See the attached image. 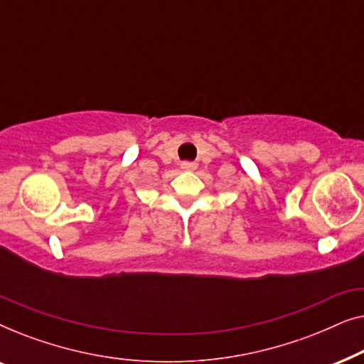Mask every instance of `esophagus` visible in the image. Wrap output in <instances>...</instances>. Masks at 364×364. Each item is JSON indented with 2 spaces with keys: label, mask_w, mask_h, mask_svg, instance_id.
I'll list each match as a JSON object with an SVG mask.
<instances>
[{
  "label": "esophagus",
  "mask_w": 364,
  "mask_h": 364,
  "mask_svg": "<svg viewBox=\"0 0 364 364\" xmlns=\"http://www.w3.org/2000/svg\"><path fill=\"white\" fill-rule=\"evenodd\" d=\"M181 167H182V171H187V172L196 171V168H197V166L193 162H182Z\"/></svg>",
  "instance_id": "obj_1"
}]
</instances>
